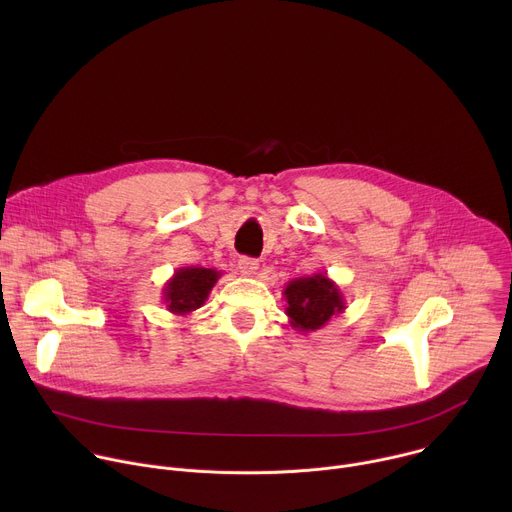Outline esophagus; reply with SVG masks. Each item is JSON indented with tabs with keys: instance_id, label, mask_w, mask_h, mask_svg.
I'll list each match as a JSON object with an SVG mask.
<instances>
[{
	"instance_id": "1",
	"label": "esophagus",
	"mask_w": 512,
	"mask_h": 512,
	"mask_svg": "<svg viewBox=\"0 0 512 512\" xmlns=\"http://www.w3.org/2000/svg\"><path fill=\"white\" fill-rule=\"evenodd\" d=\"M239 269H241V273H243V275L251 277V275H255V273H257V269H259V261H257V259H251V257H241V259H239Z\"/></svg>"
}]
</instances>
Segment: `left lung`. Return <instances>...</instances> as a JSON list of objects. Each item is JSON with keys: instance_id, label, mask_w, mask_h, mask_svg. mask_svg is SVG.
<instances>
[{"instance_id": "obj_1", "label": "left lung", "mask_w": 512, "mask_h": 512, "mask_svg": "<svg viewBox=\"0 0 512 512\" xmlns=\"http://www.w3.org/2000/svg\"><path fill=\"white\" fill-rule=\"evenodd\" d=\"M283 296L287 302L285 314L289 324L300 332L320 330L332 316L346 310L340 287L326 273L291 279L283 287Z\"/></svg>"}]
</instances>
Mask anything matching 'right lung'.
<instances>
[{
    "mask_svg": "<svg viewBox=\"0 0 512 512\" xmlns=\"http://www.w3.org/2000/svg\"><path fill=\"white\" fill-rule=\"evenodd\" d=\"M221 275L223 271L196 265L176 269L162 289V300L166 304V310L172 312L174 316H190L200 306H204L214 283Z\"/></svg>",
    "mask_w": 512,
    "mask_h": 512,
    "instance_id": "add662e5",
    "label": "right lung"
}]
</instances>
